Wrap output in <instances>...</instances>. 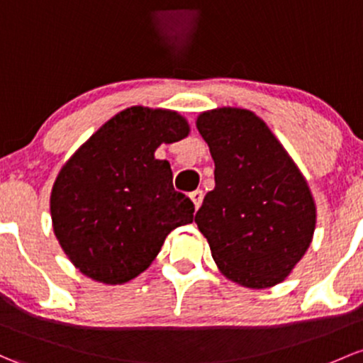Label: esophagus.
Instances as JSON below:
<instances>
[{
    "instance_id": "1",
    "label": "esophagus",
    "mask_w": 363,
    "mask_h": 363,
    "mask_svg": "<svg viewBox=\"0 0 363 363\" xmlns=\"http://www.w3.org/2000/svg\"><path fill=\"white\" fill-rule=\"evenodd\" d=\"M189 198H191V201L194 203V208L198 211L201 205V201H203V191H201V189H196V191L189 193Z\"/></svg>"
}]
</instances>
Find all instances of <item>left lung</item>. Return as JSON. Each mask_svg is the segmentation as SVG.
Masks as SVG:
<instances>
[{"label": "left lung", "instance_id": "left-lung-1", "mask_svg": "<svg viewBox=\"0 0 363 363\" xmlns=\"http://www.w3.org/2000/svg\"><path fill=\"white\" fill-rule=\"evenodd\" d=\"M198 132L216 163V188L194 216L219 269L266 289L289 277L310 247L316 208L303 174L252 111L201 113Z\"/></svg>", "mask_w": 363, "mask_h": 363}]
</instances>
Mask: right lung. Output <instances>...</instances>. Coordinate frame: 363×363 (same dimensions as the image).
I'll return each instance as SVG.
<instances>
[{"label":"right lung","instance_id":"1","mask_svg":"<svg viewBox=\"0 0 363 363\" xmlns=\"http://www.w3.org/2000/svg\"><path fill=\"white\" fill-rule=\"evenodd\" d=\"M189 133L181 114L133 106L111 118L72 155L52 189L53 231L91 280L125 284L158 255L172 230L193 223L194 205L175 191L160 144Z\"/></svg>","mask_w":363,"mask_h":363}]
</instances>
